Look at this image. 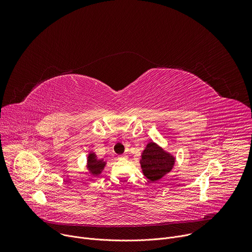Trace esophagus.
I'll use <instances>...</instances> for the list:
<instances>
[{
  "label": "esophagus",
  "mask_w": 252,
  "mask_h": 252,
  "mask_svg": "<svg viewBox=\"0 0 252 252\" xmlns=\"http://www.w3.org/2000/svg\"><path fill=\"white\" fill-rule=\"evenodd\" d=\"M118 158H119V159H126V158H127V156H126V155H121V156L118 157Z\"/></svg>",
  "instance_id": "obj_1"
}]
</instances>
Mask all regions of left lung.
Here are the masks:
<instances>
[{"label":"left lung","instance_id":"obj_1","mask_svg":"<svg viewBox=\"0 0 252 252\" xmlns=\"http://www.w3.org/2000/svg\"><path fill=\"white\" fill-rule=\"evenodd\" d=\"M174 162V157L154 141L148 143L139 160L143 175L153 183L159 181L168 173L172 169Z\"/></svg>","mask_w":252,"mask_h":252}]
</instances>
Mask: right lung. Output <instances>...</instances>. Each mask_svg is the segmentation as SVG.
<instances>
[{
    "label": "right lung",
    "mask_w": 252,
    "mask_h": 252,
    "mask_svg": "<svg viewBox=\"0 0 252 252\" xmlns=\"http://www.w3.org/2000/svg\"><path fill=\"white\" fill-rule=\"evenodd\" d=\"M105 166V161L103 159H98L94 153H90L87 160V167L93 175H99L102 171V169Z\"/></svg>",
    "instance_id": "1"
}]
</instances>
